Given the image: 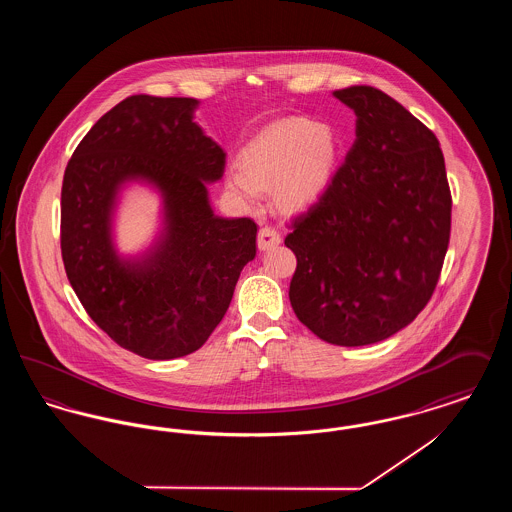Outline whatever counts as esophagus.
Returning <instances> with one entry per match:
<instances>
[{"instance_id":"34e87169","label":"esophagus","mask_w":512,"mask_h":512,"mask_svg":"<svg viewBox=\"0 0 512 512\" xmlns=\"http://www.w3.org/2000/svg\"><path fill=\"white\" fill-rule=\"evenodd\" d=\"M280 244H282V236H280V232H278L276 228L263 226V228L259 230V234H257V245H259L261 251H267V249H272V247H276V245Z\"/></svg>"}]
</instances>
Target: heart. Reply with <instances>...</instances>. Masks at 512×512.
Masks as SVG:
<instances>
[{"label":"heart","instance_id":"obj_1","mask_svg":"<svg viewBox=\"0 0 512 512\" xmlns=\"http://www.w3.org/2000/svg\"><path fill=\"white\" fill-rule=\"evenodd\" d=\"M336 163V140L326 126L307 119L270 124L244 151L242 163L228 167V186L255 205L263 188L286 209H301L326 188Z\"/></svg>","mask_w":512,"mask_h":512}]
</instances>
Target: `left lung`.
Listing matches in <instances>:
<instances>
[{
	"label": "left lung",
	"instance_id": "obj_1",
	"mask_svg": "<svg viewBox=\"0 0 512 512\" xmlns=\"http://www.w3.org/2000/svg\"><path fill=\"white\" fill-rule=\"evenodd\" d=\"M334 96L357 115V140L286 236L297 257L293 313L320 340L359 347L411 324L438 286L451 190L436 134L372 86Z\"/></svg>",
	"mask_w": 512,
	"mask_h": 512
}]
</instances>
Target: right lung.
<instances>
[{
  "label": "right lung",
  "mask_w": 512,
  "mask_h": 512,
  "mask_svg": "<svg viewBox=\"0 0 512 512\" xmlns=\"http://www.w3.org/2000/svg\"><path fill=\"white\" fill-rule=\"evenodd\" d=\"M194 98L130 96L74 149L61 190V255L82 307L124 349L153 361L197 351L219 326L257 224L215 215L207 182L226 153L194 122ZM146 179L164 195V230L138 260H121L110 215L121 184Z\"/></svg>",
  "instance_id": "add662e5"
}]
</instances>
